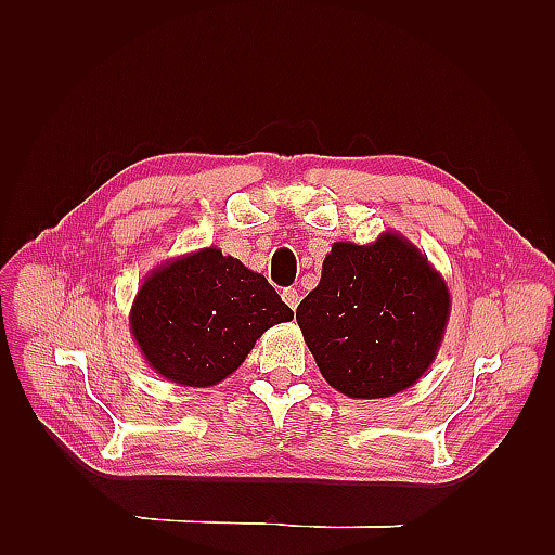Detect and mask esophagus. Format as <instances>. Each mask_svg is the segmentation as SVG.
<instances>
[{"instance_id":"34e87169","label":"esophagus","mask_w":555,"mask_h":555,"mask_svg":"<svg viewBox=\"0 0 555 555\" xmlns=\"http://www.w3.org/2000/svg\"><path fill=\"white\" fill-rule=\"evenodd\" d=\"M282 300H284V304H287L292 310H296L298 304H300V294H298L296 289L287 287V289H282Z\"/></svg>"}]
</instances>
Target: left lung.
Instances as JSON below:
<instances>
[{
    "label": "left lung",
    "instance_id": "8db88e82",
    "mask_svg": "<svg viewBox=\"0 0 555 555\" xmlns=\"http://www.w3.org/2000/svg\"><path fill=\"white\" fill-rule=\"evenodd\" d=\"M451 312L444 278L398 231L333 243L296 322L319 373L354 400L410 389L438 357Z\"/></svg>",
    "mask_w": 555,
    "mask_h": 555
}]
</instances>
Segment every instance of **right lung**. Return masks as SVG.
I'll use <instances>...</instances> for the list:
<instances>
[{"mask_svg":"<svg viewBox=\"0 0 555 555\" xmlns=\"http://www.w3.org/2000/svg\"><path fill=\"white\" fill-rule=\"evenodd\" d=\"M292 317L261 273L210 245L145 275L129 331L159 377L208 389L238 371L268 328Z\"/></svg>","mask_w":555,"mask_h":555,"instance_id":"add662e5","label":"right lung"}]
</instances>
